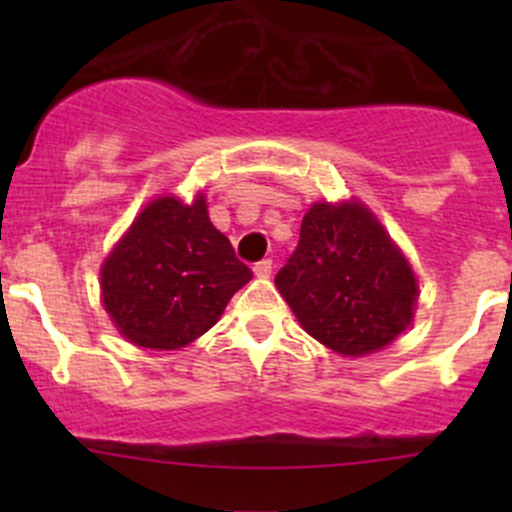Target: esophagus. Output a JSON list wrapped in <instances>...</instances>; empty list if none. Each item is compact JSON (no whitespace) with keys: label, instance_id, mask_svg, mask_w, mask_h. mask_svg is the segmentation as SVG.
<instances>
[{"label":"esophagus","instance_id":"1","mask_svg":"<svg viewBox=\"0 0 512 512\" xmlns=\"http://www.w3.org/2000/svg\"><path fill=\"white\" fill-rule=\"evenodd\" d=\"M252 270H255L257 277H270L272 275V260L255 262V267H252Z\"/></svg>","mask_w":512,"mask_h":512}]
</instances>
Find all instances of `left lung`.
<instances>
[{
  "instance_id": "left-lung-1",
  "label": "left lung",
  "mask_w": 512,
  "mask_h": 512,
  "mask_svg": "<svg viewBox=\"0 0 512 512\" xmlns=\"http://www.w3.org/2000/svg\"><path fill=\"white\" fill-rule=\"evenodd\" d=\"M275 285L314 339L349 356L394 342L418 292L409 262L359 203L312 205Z\"/></svg>"
}]
</instances>
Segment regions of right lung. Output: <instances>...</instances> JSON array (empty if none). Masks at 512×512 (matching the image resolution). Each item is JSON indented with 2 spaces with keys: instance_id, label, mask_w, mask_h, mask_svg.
<instances>
[{
  "instance_id": "add662e5",
  "label": "right lung",
  "mask_w": 512,
  "mask_h": 512,
  "mask_svg": "<svg viewBox=\"0 0 512 512\" xmlns=\"http://www.w3.org/2000/svg\"><path fill=\"white\" fill-rule=\"evenodd\" d=\"M250 277L203 195L193 205L158 198L103 262V307L138 347L180 349L218 322Z\"/></svg>"
}]
</instances>
